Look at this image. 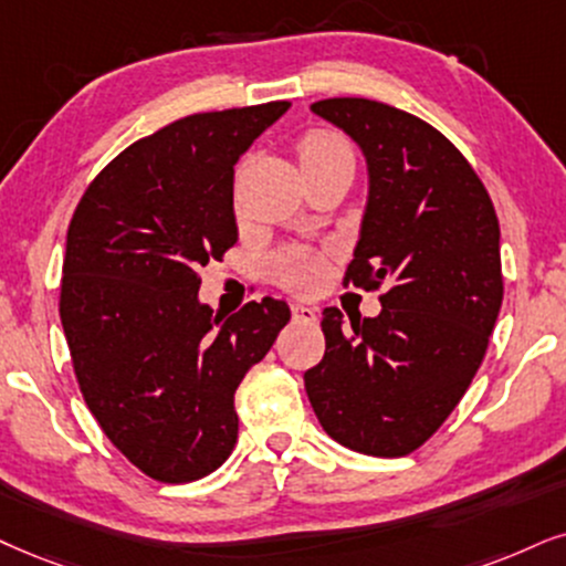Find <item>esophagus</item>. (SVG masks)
<instances>
[{
    "label": "esophagus",
    "mask_w": 566,
    "mask_h": 566,
    "mask_svg": "<svg viewBox=\"0 0 566 566\" xmlns=\"http://www.w3.org/2000/svg\"><path fill=\"white\" fill-rule=\"evenodd\" d=\"M290 311H292V318H295V321H316V307H313V305L292 303Z\"/></svg>",
    "instance_id": "34e87169"
}]
</instances>
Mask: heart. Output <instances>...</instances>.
Returning <instances> with one entry per match:
<instances>
[{"label":"heart","instance_id":"heart-1","mask_svg":"<svg viewBox=\"0 0 566 566\" xmlns=\"http://www.w3.org/2000/svg\"><path fill=\"white\" fill-rule=\"evenodd\" d=\"M297 156L300 167H307V164L334 159V156H353V151H349L347 140L339 138V135L316 130L300 140ZM324 274L326 263L318 253H292L284 255V259L276 263L279 282L297 292H313L321 282H324Z\"/></svg>","mask_w":566,"mask_h":566}]
</instances>
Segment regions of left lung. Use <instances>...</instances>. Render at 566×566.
Listing matches in <instances>:
<instances>
[{
    "instance_id": "left-lung-1",
    "label": "left lung",
    "mask_w": 566,
    "mask_h": 566,
    "mask_svg": "<svg viewBox=\"0 0 566 566\" xmlns=\"http://www.w3.org/2000/svg\"><path fill=\"white\" fill-rule=\"evenodd\" d=\"M311 112L355 140L368 200L345 282L386 284L376 318L326 307L324 360L305 391L324 431L370 457L415 452L481 368L504 297L499 219L468 159L439 130L368 98Z\"/></svg>"
}]
</instances>
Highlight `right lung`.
I'll use <instances>...</instances> for the list:
<instances>
[{"label": "right lung", "mask_w": 566, "mask_h": 566, "mask_svg": "<svg viewBox=\"0 0 566 566\" xmlns=\"http://www.w3.org/2000/svg\"><path fill=\"white\" fill-rule=\"evenodd\" d=\"M290 109L192 114L88 185L67 230L60 318L83 399L114 447L161 483L213 473L238 441L234 391L290 321L263 297L200 303L198 271L238 242L234 164Z\"/></svg>", "instance_id": "right-lung-1"}]
</instances>
